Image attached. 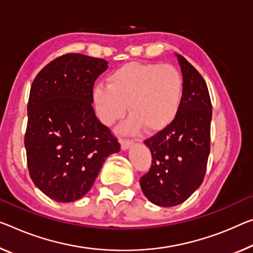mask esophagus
<instances>
[{
  "instance_id": "1",
  "label": "esophagus",
  "mask_w": 253,
  "mask_h": 253,
  "mask_svg": "<svg viewBox=\"0 0 253 253\" xmlns=\"http://www.w3.org/2000/svg\"><path fill=\"white\" fill-rule=\"evenodd\" d=\"M133 142L130 141V140H121V148L122 150H127L129 148H131Z\"/></svg>"
}]
</instances>
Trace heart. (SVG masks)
Wrapping results in <instances>:
<instances>
[{"label": "heart", "instance_id": "obj_1", "mask_svg": "<svg viewBox=\"0 0 253 253\" xmlns=\"http://www.w3.org/2000/svg\"><path fill=\"white\" fill-rule=\"evenodd\" d=\"M106 86L92 90L97 115L105 126L121 119L127 104L131 115L120 132L134 134L145 126L149 133H157L176 118L183 78L170 64L129 62L107 77Z\"/></svg>", "mask_w": 253, "mask_h": 253}]
</instances>
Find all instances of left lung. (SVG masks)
<instances>
[{
    "mask_svg": "<svg viewBox=\"0 0 253 253\" xmlns=\"http://www.w3.org/2000/svg\"><path fill=\"white\" fill-rule=\"evenodd\" d=\"M175 55L183 78L180 110L169 126L145 141L153 161L140 178L147 199L161 207L180 205L199 188L211 151L212 112L207 84L183 56Z\"/></svg>",
    "mask_w": 253,
    "mask_h": 253,
    "instance_id": "1",
    "label": "left lung"
}]
</instances>
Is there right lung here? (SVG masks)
<instances>
[{
  "mask_svg": "<svg viewBox=\"0 0 253 253\" xmlns=\"http://www.w3.org/2000/svg\"><path fill=\"white\" fill-rule=\"evenodd\" d=\"M108 62L65 54L35 78L25 135L29 174L35 185L57 203L79 200L94 184L120 143L92 108V87Z\"/></svg>",
  "mask_w": 253,
  "mask_h": 253,
  "instance_id": "obj_1",
  "label": "right lung"
}]
</instances>
